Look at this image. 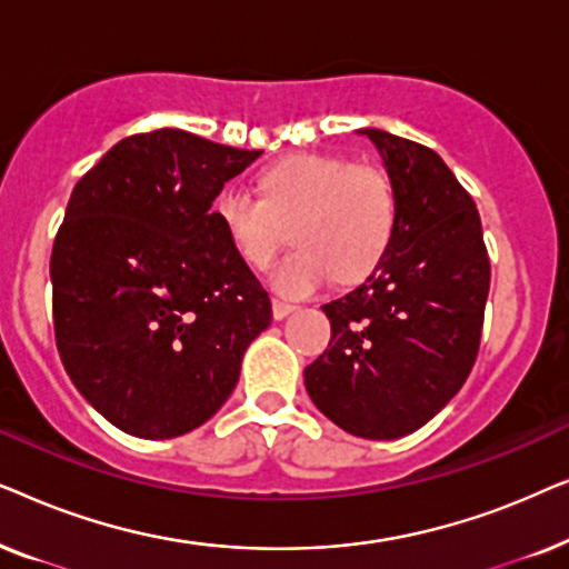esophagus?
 <instances>
[{
	"mask_svg": "<svg viewBox=\"0 0 569 569\" xmlns=\"http://www.w3.org/2000/svg\"><path fill=\"white\" fill-rule=\"evenodd\" d=\"M292 310H295L292 302H287V300H279V298L271 300V313H274L277 321H282V318L290 316Z\"/></svg>",
	"mask_w": 569,
	"mask_h": 569,
	"instance_id": "1",
	"label": "esophagus"
}]
</instances>
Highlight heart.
<instances>
[{
  "instance_id": "b5f03b06",
  "label": "heart",
  "mask_w": 569,
  "mask_h": 569,
  "mask_svg": "<svg viewBox=\"0 0 569 569\" xmlns=\"http://www.w3.org/2000/svg\"><path fill=\"white\" fill-rule=\"evenodd\" d=\"M261 197L224 186L214 220L251 267L277 251L282 222H292L295 251L271 269L284 295H308L333 277L355 282L368 274L391 243L396 191L386 170L355 166L337 154H295L261 173Z\"/></svg>"
}]
</instances>
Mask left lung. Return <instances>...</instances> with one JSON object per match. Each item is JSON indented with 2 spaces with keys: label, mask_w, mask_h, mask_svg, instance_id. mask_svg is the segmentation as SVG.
Returning <instances> with one entry per match:
<instances>
[{
  "label": "left lung",
  "mask_w": 569,
  "mask_h": 569,
  "mask_svg": "<svg viewBox=\"0 0 569 569\" xmlns=\"http://www.w3.org/2000/svg\"><path fill=\"white\" fill-rule=\"evenodd\" d=\"M396 191V228L378 267L323 306L329 349L306 388L341 430L396 440L438 415L469 378L489 295V256L469 191L430 147L360 129Z\"/></svg>",
  "instance_id": "8db88e82"
}]
</instances>
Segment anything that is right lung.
Instances as JSON below:
<instances>
[{
	"instance_id": "1",
	"label": "right lung",
	"mask_w": 569,
	"mask_h": 569,
	"mask_svg": "<svg viewBox=\"0 0 569 569\" xmlns=\"http://www.w3.org/2000/svg\"><path fill=\"white\" fill-rule=\"evenodd\" d=\"M261 150L183 129L121 139L69 197L51 251L53 331L84 399L168 440L228 401L271 302L212 201Z\"/></svg>"
}]
</instances>
